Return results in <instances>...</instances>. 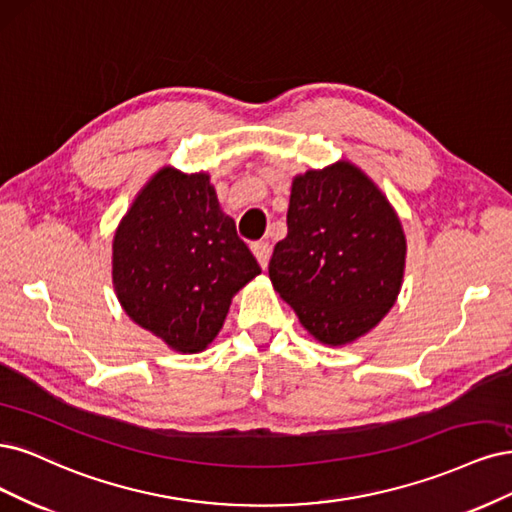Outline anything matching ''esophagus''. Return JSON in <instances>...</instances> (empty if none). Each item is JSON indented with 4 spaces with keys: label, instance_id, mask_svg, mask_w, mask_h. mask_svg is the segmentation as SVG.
<instances>
[{
    "label": "esophagus",
    "instance_id": "34e87169",
    "mask_svg": "<svg viewBox=\"0 0 512 512\" xmlns=\"http://www.w3.org/2000/svg\"><path fill=\"white\" fill-rule=\"evenodd\" d=\"M251 251H253V255H255L259 266H261L263 270H266L268 263H270V253H272L270 244H268V242H255V244L251 246Z\"/></svg>",
    "mask_w": 512,
    "mask_h": 512
}]
</instances>
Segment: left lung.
I'll return each instance as SVG.
<instances>
[{
  "mask_svg": "<svg viewBox=\"0 0 512 512\" xmlns=\"http://www.w3.org/2000/svg\"><path fill=\"white\" fill-rule=\"evenodd\" d=\"M287 238L274 246V291L321 344L346 346L385 319L402 289L406 236L374 180L340 159L291 183Z\"/></svg>",
  "mask_w": 512,
  "mask_h": 512,
  "instance_id": "1",
  "label": "left lung"
}]
</instances>
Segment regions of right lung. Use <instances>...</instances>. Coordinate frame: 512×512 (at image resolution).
Listing matches in <instances>:
<instances>
[{
    "mask_svg": "<svg viewBox=\"0 0 512 512\" xmlns=\"http://www.w3.org/2000/svg\"><path fill=\"white\" fill-rule=\"evenodd\" d=\"M257 274L206 172L163 166L112 238V287L125 315L183 355L208 349L234 295Z\"/></svg>",
    "mask_w": 512,
    "mask_h": 512,
    "instance_id": "1",
    "label": "right lung"
}]
</instances>
